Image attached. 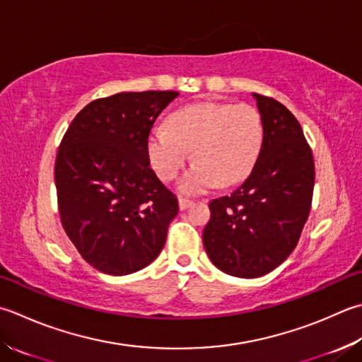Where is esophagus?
<instances>
[{
    "mask_svg": "<svg viewBox=\"0 0 362 362\" xmlns=\"http://www.w3.org/2000/svg\"><path fill=\"white\" fill-rule=\"evenodd\" d=\"M191 205H193V201L185 199V197H180V199H179V209L180 210H187V209L191 207Z\"/></svg>",
    "mask_w": 362,
    "mask_h": 362,
    "instance_id": "obj_1",
    "label": "esophagus"
}]
</instances>
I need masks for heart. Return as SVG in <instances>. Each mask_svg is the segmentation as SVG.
I'll return each instance as SVG.
<instances>
[{
  "instance_id": "heart-1",
  "label": "heart",
  "mask_w": 362,
  "mask_h": 362,
  "mask_svg": "<svg viewBox=\"0 0 362 362\" xmlns=\"http://www.w3.org/2000/svg\"><path fill=\"white\" fill-rule=\"evenodd\" d=\"M264 143V122L252 105L197 102L174 111L168 125H155L147 138V157L161 180L169 182L187 165L179 189L199 194L242 182L256 165Z\"/></svg>"
}]
</instances>
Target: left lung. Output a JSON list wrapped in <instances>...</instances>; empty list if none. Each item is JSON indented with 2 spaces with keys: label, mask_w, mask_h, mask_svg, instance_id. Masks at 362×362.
I'll return each instance as SVG.
<instances>
[{
  "label": "left lung",
  "mask_w": 362,
  "mask_h": 362,
  "mask_svg": "<svg viewBox=\"0 0 362 362\" xmlns=\"http://www.w3.org/2000/svg\"><path fill=\"white\" fill-rule=\"evenodd\" d=\"M264 143L252 171L229 196L210 202L204 247L219 270L260 278L298 245L314 193L313 151L298 120L272 97L252 94Z\"/></svg>",
  "instance_id": "1"
}]
</instances>
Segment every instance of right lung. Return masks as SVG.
Returning a JSON list of instances; mask_svg holds the SVG:
<instances>
[{"mask_svg": "<svg viewBox=\"0 0 362 362\" xmlns=\"http://www.w3.org/2000/svg\"><path fill=\"white\" fill-rule=\"evenodd\" d=\"M175 90L120 92L78 112L54 183L62 228L95 270L124 276L158 257L179 202L151 168L147 138Z\"/></svg>", "mask_w": 362, "mask_h": 362, "instance_id": "right-lung-1", "label": "right lung"}]
</instances>
